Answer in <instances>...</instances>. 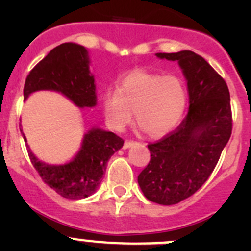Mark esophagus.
I'll return each mask as SVG.
<instances>
[{
	"instance_id": "34e87169",
	"label": "esophagus",
	"mask_w": 251,
	"mask_h": 251,
	"mask_svg": "<svg viewBox=\"0 0 251 251\" xmlns=\"http://www.w3.org/2000/svg\"><path fill=\"white\" fill-rule=\"evenodd\" d=\"M135 144H138L137 142L135 141H125V143H124V148L127 149V148H131L132 146H135Z\"/></svg>"
}]
</instances>
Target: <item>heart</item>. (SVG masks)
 <instances>
[{"instance_id":"1","label":"heart","mask_w":251,"mask_h":251,"mask_svg":"<svg viewBox=\"0 0 251 251\" xmlns=\"http://www.w3.org/2000/svg\"><path fill=\"white\" fill-rule=\"evenodd\" d=\"M102 104L110 128L123 131L135 110L142 130L158 138L171 132L181 121L187 107V91L175 75L161 76L138 69L121 77L116 91H105Z\"/></svg>"}]
</instances>
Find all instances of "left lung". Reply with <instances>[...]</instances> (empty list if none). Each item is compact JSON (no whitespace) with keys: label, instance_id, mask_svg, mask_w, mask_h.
<instances>
[{"label":"left lung","instance_id":"left-lung-1","mask_svg":"<svg viewBox=\"0 0 251 251\" xmlns=\"http://www.w3.org/2000/svg\"><path fill=\"white\" fill-rule=\"evenodd\" d=\"M155 55L178 63L189 108L176 130L148 144L151 161L138 175V184L148 201L174 205L196 193L214 171L232 133L231 98L224 78L197 53Z\"/></svg>","mask_w":251,"mask_h":251}]
</instances>
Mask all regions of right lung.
Wrapping results in <instances>:
<instances>
[{
	"mask_svg": "<svg viewBox=\"0 0 251 251\" xmlns=\"http://www.w3.org/2000/svg\"><path fill=\"white\" fill-rule=\"evenodd\" d=\"M90 64L88 50L81 45L65 42L53 48L27 75L24 100L37 91H54L78 108L96 107V83ZM20 131L26 142L23 130ZM123 146V138L95 126L83 135L80 151L68 163L60 165L44 163L35 156L29 146L27 153L45 183L64 198L82 199L97 191L108 160Z\"/></svg>",
	"mask_w": 251,
	"mask_h": 251,
	"instance_id": "right-lung-1",
	"label": "right lung"
}]
</instances>
